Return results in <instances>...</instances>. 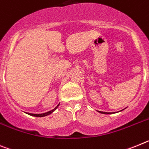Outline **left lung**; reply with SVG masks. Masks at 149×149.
Returning a JSON list of instances; mask_svg holds the SVG:
<instances>
[{"instance_id": "1", "label": "left lung", "mask_w": 149, "mask_h": 149, "mask_svg": "<svg viewBox=\"0 0 149 149\" xmlns=\"http://www.w3.org/2000/svg\"><path fill=\"white\" fill-rule=\"evenodd\" d=\"M99 112H100V113H103V114H110L109 112H100V111H98Z\"/></svg>"}]
</instances>
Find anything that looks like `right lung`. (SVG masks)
I'll list each match as a JSON object with an SVG mask.
<instances>
[{"instance_id": "add662e5", "label": "right lung", "mask_w": 149, "mask_h": 149, "mask_svg": "<svg viewBox=\"0 0 149 149\" xmlns=\"http://www.w3.org/2000/svg\"><path fill=\"white\" fill-rule=\"evenodd\" d=\"M59 106V104L58 106H57L56 107H55V109H53L52 110L49 111V112H45V113H42V114H32V113H28V115H30V116H35V117H43V116H48V115H50L51 113H52L57 108H58V107Z\"/></svg>"}]
</instances>
